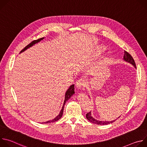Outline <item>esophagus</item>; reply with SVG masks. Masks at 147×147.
<instances>
[{"mask_svg": "<svg viewBox=\"0 0 147 147\" xmlns=\"http://www.w3.org/2000/svg\"><path fill=\"white\" fill-rule=\"evenodd\" d=\"M86 84V80L84 78H81L76 81V86L78 89L81 90L83 87H85Z\"/></svg>", "mask_w": 147, "mask_h": 147, "instance_id": "esophagus-1", "label": "esophagus"}]
</instances>
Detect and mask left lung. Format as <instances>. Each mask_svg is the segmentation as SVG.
<instances>
[{
    "label": "left lung",
    "instance_id": "left-lung-1",
    "mask_svg": "<svg viewBox=\"0 0 147 147\" xmlns=\"http://www.w3.org/2000/svg\"><path fill=\"white\" fill-rule=\"evenodd\" d=\"M123 60L124 61H125L126 62L129 63L131 64L135 68H136V65L135 63V61L133 58V57L126 51H124V57H123ZM118 117V118H119ZM86 118L91 123H94V124H96L98 125H105V124H108L110 123H112L113 122H114L116 120H112L111 121H100V120H97L95 119H94L92 115H91V112H90L89 113L86 114Z\"/></svg>",
    "mask_w": 147,
    "mask_h": 147
}]
</instances>
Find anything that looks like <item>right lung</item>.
<instances>
[{
	"instance_id": "1",
	"label": "right lung",
	"mask_w": 147,
	"mask_h": 147,
	"mask_svg": "<svg viewBox=\"0 0 147 147\" xmlns=\"http://www.w3.org/2000/svg\"><path fill=\"white\" fill-rule=\"evenodd\" d=\"M44 38H39L38 39H36V40H34L33 41H32L31 42L28 44V45H27L22 51H21L20 53H22L24 51H25L26 49H27L28 48L31 47L32 46H33L34 44L39 42V41H40L41 40H42ZM74 94V84H73L71 86H70V87L69 88V89L67 90L66 94H65V101H64V103H63V107H62V109H61L59 114L55 118L53 119V120H50V121H46V122H44V123H52V122H55V121H56L57 120H59L62 116L63 115V109H64V107H65V103L66 102L67 100H68L70 98L71 96Z\"/></svg>"
}]
</instances>
